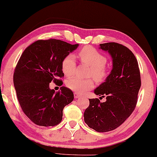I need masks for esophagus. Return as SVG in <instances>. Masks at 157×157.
I'll return each instance as SVG.
<instances>
[{
  "label": "esophagus",
  "mask_w": 157,
  "mask_h": 157,
  "mask_svg": "<svg viewBox=\"0 0 157 157\" xmlns=\"http://www.w3.org/2000/svg\"><path fill=\"white\" fill-rule=\"evenodd\" d=\"M74 98H75V99H77V98L81 97V95H79V94H78L77 93H74Z\"/></svg>",
  "instance_id": "obj_1"
}]
</instances>
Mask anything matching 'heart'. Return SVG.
Returning a JSON list of instances; mask_svg holds the SVG:
<instances>
[{"instance_id":"obj_1","label":"heart","mask_w":157,"mask_h":157,"mask_svg":"<svg viewBox=\"0 0 157 157\" xmlns=\"http://www.w3.org/2000/svg\"><path fill=\"white\" fill-rule=\"evenodd\" d=\"M79 57L82 62L90 67L89 75L92 76L96 81L102 82L108 76V69L105 64L107 59L93 47L86 46L79 52ZM62 71L67 76L74 74L76 67V57L73 54L64 57L62 62ZM66 85L74 92L83 93L94 88V82L91 78L81 79L77 77H71L66 82Z\"/></svg>"}]
</instances>
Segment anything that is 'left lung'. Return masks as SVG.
Masks as SVG:
<instances>
[{"instance_id":"obj_1","label":"left lung","mask_w":157,"mask_h":157,"mask_svg":"<svg viewBox=\"0 0 157 157\" xmlns=\"http://www.w3.org/2000/svg\"><path fill=\"white\" fill-rule=\"evenodd\" d=\"M99 48L108 52L112 59L109 76L94 90L95 95L106 96V101L89 99L83 117L90 128L108 132L121 126L135 109L141 86L140 73L136 57L124 45L107 43L100 44Z\"/></svg>"}]
</instances>
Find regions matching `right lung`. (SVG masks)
<instances>
[{
    "label": "right lung",
    "mask_w": 157,
    "mask_h": 157,
    "mask_svg": "<svg viewBox=\"0 0 157 157\" xmlns=\"http://www.w3.org/2000/svg\"><path fill=\"white\" fill-rule=\"evenodd\" d=\"M78 46L57 39L38 40L21 54L14 72V86L21 109L35 124H59L64 107L73 101L70 89L62 86L55 93L49 84L61 83L62 60Z\"/></svg>",
    "instance_id": "right-lung-1"
}]
</instances>
